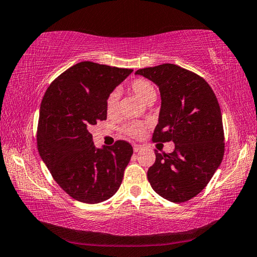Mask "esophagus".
Listing matches in <instances>:
<instances>
[{"label":"esophagus","instance_id":"obj_1","mask_svg":"<svg viewBox=\"0 0 257 257\" xmlns=\"http://www.w3.org/2000/svg\"><path fill=\"white\" fill-rule=\"evenodd\" d=\"M142 148H144V146H142V145H133L134 153H138V151H140Z\"/></svg>","mask_w":257,"mask_h":257}]
</instances>
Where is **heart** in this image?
I'll return each instance as SVG.
<instances>
[{"label":"heart","mask_w":257,"mask_h":257,"mask_svg":"<svg viewBox=\"0 0 257 257\" xmlns=\"http://www.w3.org/2000/svg\"><path fill=\"white\" fill-rule=\"evenodd\" d=\"M127 89L136 94L139 99L144 101L146 103L154 102L157 98V91L155 89L154 84L149 79L144 77L134 78L133 81L128 83ZM118 108V94L116 92H111L108 94L106 99V112L108 116H112L117 112ZM147 128L146 121H132L123 126L121 131L125 133L127 137L134 139H139L144 137Z\"/></svg>","instance_id":"b5f03b06"}]
</instances>
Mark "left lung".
Returning a JSON list of instances; mask_svg holds the SVG:
<instances>
[{"instance_id":"8db88e82","label":"left lung","mask_w":257,"mask_h":257,"mask_svg":"<svg viewBox=\"0 0 257 257\" xmlns=\"http://www.w3.org/2000/svg\"><path fill=\"white\" fill-rule=\"evenodd\" d=\"M158 85L162 108L153 142L173 141V153L159 154L148 181L159 196L183 203L207 186L224 155V131L216 95L199 75L173 64L136 71Z\"/></svg>"}]
</instances>
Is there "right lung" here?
<instances>
[{"label": "right lung", "instance_id": "1", "mask_svg": "<svg viewBox=\"0 0 257 257\" xmlns=\"http://www.w3.org/2000/svg\"><path fill=\"white\" fill-rule=\"evenodd\" d=\"M133 69L82 61L50 84L42 99L37 149L54 181L71 198L101 203L118 190L132 146L95 148L90 128L107 119L106 99Z\"/></svg>", "mask_w": 257, "mask_h": 257}]
</instances>
